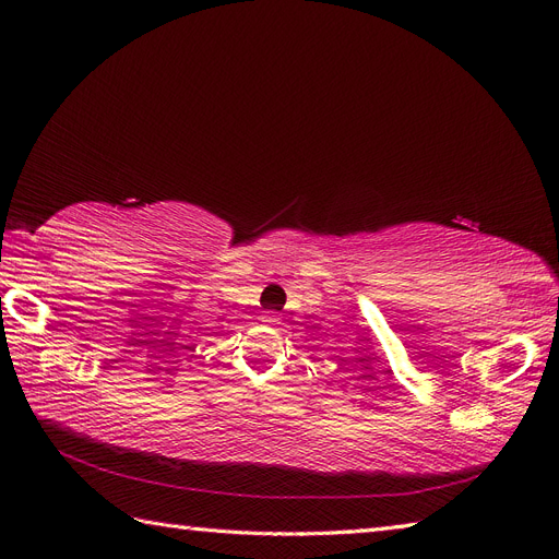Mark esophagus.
<instances>
[{
    "instance_id": "obj_1",
    "label": "esophagus",
    "mask_w": 559,
    "mask_h": 559,
    "mask_svg": "<svg viewBox=\"0 0 559 559\" xmlns=\"http://www.w3.org/2000/svg\"><path fill=\"white\" fill-rule=\"evenodd\" d=\"M261 321H265V324H282V317L277 312H263L261 314Z\"/></svg>"
}]
</instances>
